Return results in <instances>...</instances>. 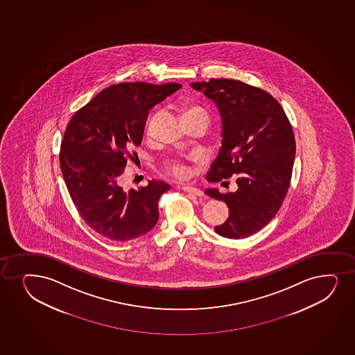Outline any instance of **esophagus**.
Returning <instances> with one entry per match:
<instances>
[{"mask_svg": "<svg viewBox=\"0 0 355 355\" xmlns=\"http://www.w3.org/2000/svg\"><path fill=\"white\" fill-rule=\"evenodd\" d=\"M182 191L189 193L192 196H204L202 191H200L199 188L193 187V186H182Z\"/></svg>", "mask_w": 355, "mask_h": 355, "instance_id": "esophagus-1", "label": "esophagus"}]
</instances>
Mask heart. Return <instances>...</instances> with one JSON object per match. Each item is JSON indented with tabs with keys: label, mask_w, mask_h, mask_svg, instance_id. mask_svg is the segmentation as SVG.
I'll use <instances>...</instances> for the list:
<instances>
[{
	"label": "heart",
	"mask_w": 355,
	"mask_h": 355,
	"mask_svg": "<svg viewBox=\"0 0 355 355\" xmlns=\"http://www.w3.org/2000/svg\"><path fill=\"white\" fill-rule=\"evenodd\" d=\"M182 119L184 122L191 119H204L209 121L207 111L199 105H189L184 107L182 110ZM161 171L168 175L174 176L176 179H184L188 174V167L184 159L179 157H169L161 163Z\"/></svg>",
	"instance_id": "obj_1"
}]
</instances>
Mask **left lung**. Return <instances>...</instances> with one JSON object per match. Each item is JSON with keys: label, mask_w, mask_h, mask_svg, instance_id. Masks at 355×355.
Returning <instances> with one entry per match:
<instances>
[{"label": "left lung", "mask_w": 355, "mask_h": 355, "mask_svg": "<svg viewBox=\"0 0 355 355\" xmlns=\"http://www.w3.org/2000/svg\"><path fill=\"white\" fill-rule=\"evenodd\" d=\"M204 91L219 109L223 144L206 179L236 178L238 189L205 193L228 206V219L216 226L218 234L243 239L269 224L289 189L296 143L281 104L266 91L234 79H209L191 84Z\"/></svg>", "instance_id": "1"}]
</instances>
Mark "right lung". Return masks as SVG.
<instances>
[{
    "mask_svg": "<svg viewBox=\"0 0 355 355\" xmlns=\"http://www.w3.org/2000/svg\"><path fill=\"white\" fill-rule=\"evenodd\" d=\"M168 83H121L106 87L72 116L59 161L79 216L107 239L127 241L146 234L159 220V199L171 186L151 180L127 191L121 176L131 149L142 142L153 106L181 89Z\"/></svg>",
    "mask_w": 355,
    "mask_h": 355,
    "instance_id": "add662e5",
    "label": "right lung"
}]
</instances>
